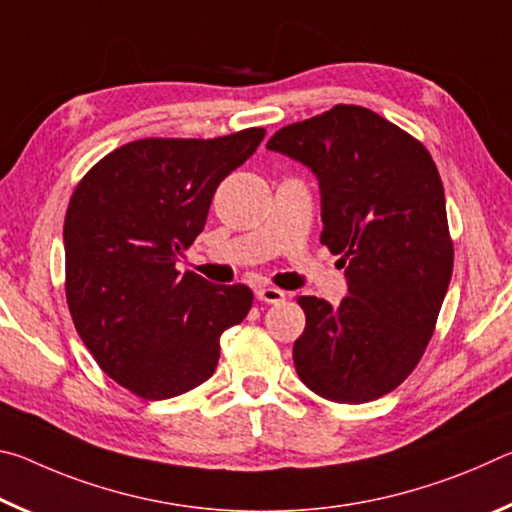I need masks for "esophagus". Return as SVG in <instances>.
<instances>
[{"label": "esophagus", "instance_id": "esophagus-1", "mask_svg": "<svg viewBox=\"0 0 512 512\" xmlns=\"http://www.w3.org/2000/svg\"><path fill=\"white\" fill-rule=\"evenodd\" d=\"M255 296H257V300L268 302V305H280V302L287 298V293L275 289V287H266V284H264V287L255 289Z\"/></svg>", "mask_w": 512, "mask_h": 512}]
</instances>
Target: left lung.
<instances>
[{
  "instance_id": "8db88e82",
  "label": "left lung",
  "mask_w": 512,
  "mask_h": 512,
  "mask_svg": "<svg viewBox=\"0 0 512 512\" xmlns=\"http://www.w3.org/2000/svg\"><path fill=\"white\" fill-rule=\"evenodd\" d=\"M314 173L320 244L343 255L339 307L300 296L293 343L302 384L332 402L391 393L418 366L452 280L445 192L429 151L377 112L334 106L284 126L266 144Z\"/></svg>"
}]
</instances>
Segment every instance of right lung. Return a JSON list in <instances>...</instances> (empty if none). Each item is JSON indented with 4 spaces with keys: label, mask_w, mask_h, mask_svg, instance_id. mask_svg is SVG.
<instances>
[{
    "label": "right lung",
    "mask_w": 512,
    "mask_h": 512,
    "mask_svg": "<svg viewBox=\"0 0 512 512\" xmlns=\"http://www.w3.org/2000/svg\"><path fill=\"white\" fill-rule=\"evenodd\" d=\"M248 128L216 140H137L108 153L69 201L67 305L92 357L128 391L167 400L210 379L219 339L253 307L244 284L180 273L216 187L264 140Z\"/></svg>",
    "instance_id": "obj_1"
}]
</instances>
